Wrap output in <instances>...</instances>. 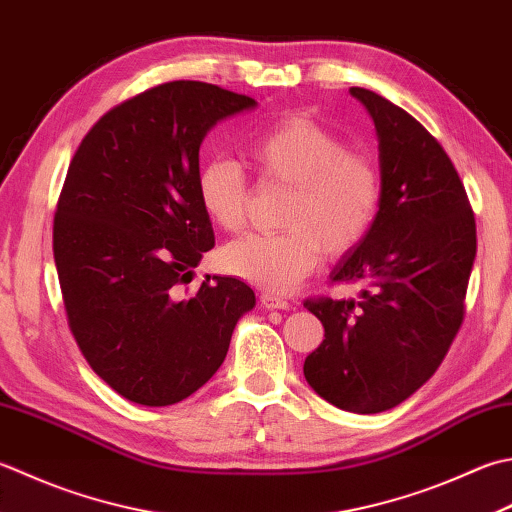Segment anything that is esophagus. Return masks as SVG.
I'll list each match as a JSON object with an SVG mask.
<instances>
[{
  "label": "esophagus",
  "mask_w": 512,
  "mask_h": 512,
  "mask_svg": "<svg viewBox=\"0 0 512 512\" xmlns=\"http://www.w3.org/2000/svg\"><path fill=\"white\" fill-rule=\"evenodd\" d=\"M259 302H262L264 308H270V310H286V308H290L288 299L279 297L275 293H270V290H264V293L259 295Z\"/></svg>",
  "instance_id": "esophagus-1"
}]
</instances>
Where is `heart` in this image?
Masks as SVG:
<instances>
[{"label":"heart","mask_w":512,"mask_h":512,"mask_svg":"<svg viewBox=\"0 0 512 512\" xmlns=\"http://www.w3.org/2000/svg\"><path fill=\"white\" fill-rule=\"evenodd\" d=\"M248 157L262 184L293 188L284 233L244 235L219 250L224 270L275 293L306 279L326 255L344 257L364 242L382 206L375 159L350 150L342 137L306 115H288L250 137ZM206 217L226 233L246 222L250 188L242 166L213 157L197 175Z\"/></svg>","instance_id":"obj_1"}]
</instances>
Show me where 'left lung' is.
I'll use <instances>...</instances> for the list:
<instances>
[{
  "mask_svg": "<svg viewBox=\"0 0 512 512\" xmlns=\"http://www.w3.org/2000/svg\"><path fill=\"white\" fill-rule=\"evenodd\" d=\"M379 139L382 206L364 242L335 266L333 282H362L355 299H306L324 342L304 377L348 413H382L422 388L464 322L477 253L475 215L442 144L404 108L350 88Z\"/></svg>",
  "mask_w": 512,
  "mask_h": 512,
  "instance_id": "obj_1",
  "label": "left lung"
}]
</instances>
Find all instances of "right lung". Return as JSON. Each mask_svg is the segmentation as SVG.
<instances>
[{
  "label": "right lung",
  "mask_w": 512,
  "mask_h": 512,
  "mask_svg": "<svg viewBox=\"0 0 512 512\" xmlns=\"http://www.w3.org/2000/svg\"><path fill=\"white\" fill-rule=\"evenodd\" d=\"M255 104L206 82L159 84L110 108L68 166L53 224L68 326L90 368L130 402L193 395L255 306L235 277L179 295L215 246L197 197L199 146L219 119Z\"/></svg>",
  "instance_id": "add662e5"
}]
</instances>
